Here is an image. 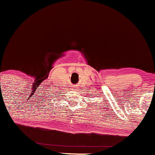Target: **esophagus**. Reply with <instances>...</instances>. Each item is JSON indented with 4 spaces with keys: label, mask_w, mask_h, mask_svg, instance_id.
<instances>
[{
    "label": "esophagus",
    "mask_w": 155,
    "mask_h": 155,
    "mask_svg": "<svg viewBox=\"0 0 155 155\" xmlns=\"http://www.w3.org/2000/svg\"><path fill=\"white\" fill-rule=\"evenodd\" d=\"M74 90H77V87H74Z\"/></svg>",
    "instance_id": "esophagus-1"
}]
</instances>
